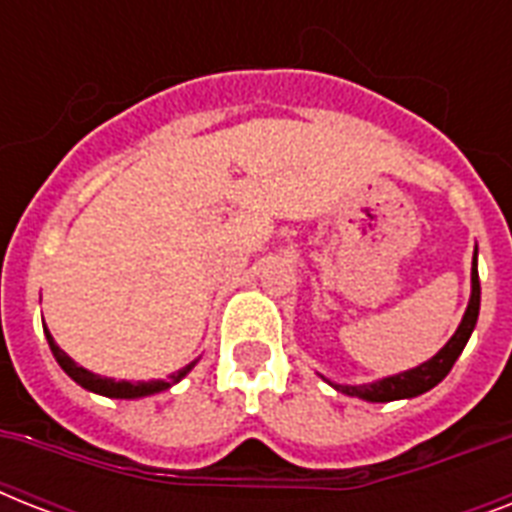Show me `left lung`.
I'll return each mask as SVG.
<instances>
[{"label": "left lung", "instance_id": "obj_1", "mask_svg": "<svg viewBox=\"0 0 512 512\" xmlns=\"http://www.w3.org/2000/svg\"><path fill=\"white\" fill-rule=\"evenodd\" d=\"M478 247L473 255V268H470V303L468 311L462 316L460 327L452 335V340L446 342L444 348L438 350L436 356L425 361V364L414 366L409 372L393 374V377H382L377 382H364V385H335L329 382L332 388L345 393V396L364 398L372 404H385V401H398V398H414L420 393H428L430 388H436L438 382L444 380L446 374L452 372L454 361L460 358L462 348L468 345L473 329H476L478 311H481V284H478Z\"/></svg>", "mask_w": 512, "mask_h": 512}]
</instances>
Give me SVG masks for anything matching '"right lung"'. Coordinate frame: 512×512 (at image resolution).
Segmentation results:
<instances>
[{
    "mask_svg": "<svg viewBox=\"0 0 512 512\" xmlns=\"http://www.w3.org/2000/svg\"><path fill=\"white\" fill-rule=\"evenodd\" d=\"M44 335H47V342H50V350L52 356H55V361L60 364V369L71 377L74 382H79L82 388L92 390V393H98V396H108V398H143V396H154V393H162V390L172 388L175 382H180L185 377V374L191 372L193 366H196V361H191V364H185L183 369H177V372H172L167 380H148V382H127V380H111V377H100V374L95 372H87L84 366H79L74 361V358L68 356V353H63V350L58 348V342L52 340L50 329H44Z\"/></svg>",
    "mask_w": 512,
    "mask_h": 512,
    "instance_id": "obj_1",
    "label": "right lung"
}]
</instances>
